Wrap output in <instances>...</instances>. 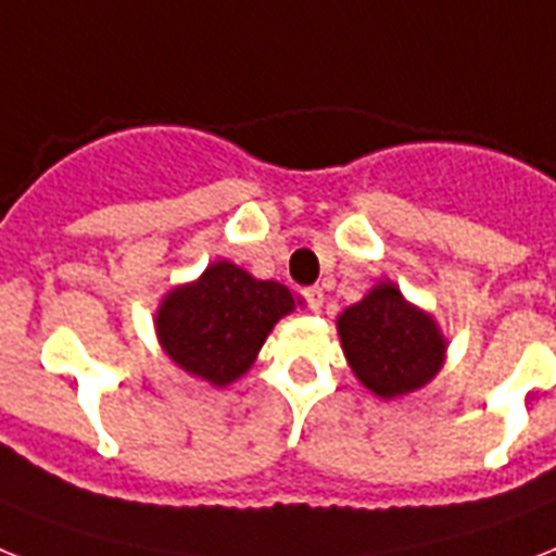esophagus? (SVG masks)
I'll list each match as a JSON object with an SVG mask.
<instances>
[{"label":"esophagus","instance_id":"1","mask_svg":"<svg viewBox=\"0 0 556 556\" xmlns=\"http://www.w3.org/2000/svg\"><path fill=\"white\" fill-rule=\"evenodd\" d=\"M302 296H305V302H308V308H311V311H319V308H323L325 293H323V288H319V286L305 288V291H302Z\"/></svg>","mask_w":556,"mask_h":556}]
</instances>
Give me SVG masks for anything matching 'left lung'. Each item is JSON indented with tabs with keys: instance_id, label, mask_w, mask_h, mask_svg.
I'll list each match as a JSON object with an SVG mask.
<instances>
[{
	"instance_id": "8db88e82",
	"label": "left lung",
	"mask_w": 556,
	"mask_h": 556,
	"mask_svg": "<svg viewBox=\"0 0 556 556\" xmlns=\"http://www.w3.org/2000/svg\"><path fill=\"white\" fill-rule=\"evenodd\" d=\"M351 371L382 400L410 394L445 363V337L431 314L405 300L394 282H380L337 319Z\"/></svg>"
}]
</instances>
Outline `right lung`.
Masks as SVG:
<instances>
[{
    "mask_svg": "<svg viewBox=\"0 0 556 556\" xmlns=\"http://www.w3.org/2000/svg\"><path fill=\"white\" fill-rule=\"evenodd\" d=\"M293 308L296 300L286 286L219 260L197 282L168 291L153 325L182 371L223 388L254 365L270 328Z\"/></svg>",
    "mask_w": 556,
    "mask_h": 556,
    "instance_id": "right-lung-1",
    "label": "right lung"
}]
</instances>
